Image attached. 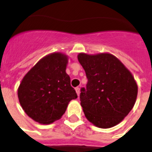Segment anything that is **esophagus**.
I'll list each match as a JSON object with an SVG mask.
<instances>
[{
	"instance_id": "esophagus-1",
	"label": "esophagus",
	"mask_w": 152,
	"mask_h": 152,
	"mask_svg": "<svg viewBox=\"0 0 152 152\" xmlns=\"http://www.w3.org/2000/svg\"><path fill=\"white\" fill-rule=\"evenodd\" d=\"M75 91H76V93H77V96H79V95H80V88L79 87H76V88H75Z\"/></svg>"
}]
</instances>
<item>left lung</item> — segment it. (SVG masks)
I'll list each match as a JSON object with an SVG mask.
<instances>
[{
	"instance_id": "1",
	"label": "left lung",
	"mask_w": 152,
	"mask_h": 152,
	"mask_svg": "<svg viewBox=\"0 0 152 152\" xmlns=\"http://www.w3.org/2000/svg\"><path fill=\"white\" fill-rule=\"evenodd\" d=\"M77 59L86 71L88 83L80 94L86 118L96 127L111 128L133 109L138 87L134 77L117 57L110 53L88 55Z\"/></svg>"
}]
</instances>
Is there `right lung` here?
Instances as JSON below:
<instances>
[{"instance_id":"1","label":"right lung","mask_w":152,"mask_h":152,"mask_svg":"<svg viewBox=\"0 0 152 152\" xmlns=\"http://www.w3.org/2000/svg\"><path fill=\"white\" fill-rule=\"evenodd\" d=\"M68 56L53 53L41 59L24 76L18 88L19 104L40 124L61 118L70 100L77 97L66 73Z\"/></svg>"}]
</instances>
